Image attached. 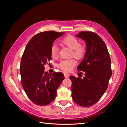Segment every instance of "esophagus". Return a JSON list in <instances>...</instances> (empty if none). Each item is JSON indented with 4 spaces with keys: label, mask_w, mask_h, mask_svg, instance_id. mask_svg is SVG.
<instances>
[{
    "label": "esophagus",
    "mask_w": 127,
    "mask_h": 127,
    "mask_svg": "<svg viewBox=\"0 0 127 127\" xmlns=\"http://www.w3.org/2000/svg\"><path fill=\"white\" fill-rule=\"evenodd\" d=\"M64 77L66 78L69 77V74H67V73H64Z\"/></svg>",
    "instance_id": "esophagus-1"
}]
</instances>
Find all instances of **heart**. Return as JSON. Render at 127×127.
I'll return each mask as SVG.
<instances>
[{"instance_id": "heart-1", "label": "heart", "mask_w": 127, "mask_h": 127, "mask_svg": "<svg viewBox=\"0 0 127 127\" xmlns=\"http://www.w3.org/2000/svg\"><path fill=\"white\" fill-rule=\"evenodd\" d=\"M60 43L70 49V56H72L76 59H81L85 55V49L83 45L79 44V41L74 36L69 35L64 38ZM59 49L56 44H53L51 48V55L53 58H56L58 56ZM76 65L74 59H68L61 61L59 63V67L64 71H70Z\"/></svg>"}]
</instances>
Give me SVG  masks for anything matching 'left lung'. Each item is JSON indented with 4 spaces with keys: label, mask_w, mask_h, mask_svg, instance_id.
I'll return each instance as SVG.
<instances>
[{
    "label": "left lung",
    "mask_w": 127,
    "mask_h": 127,
    "mask_svg": "<svg viewBox=\"0 0 127 127\" xmlns=\"http://www.w3.org/2000/svg\"><path fill=\"white\" fill-rule=\"evenodd\" d=\"M76 36L85 41L86 46L84 59L77 68L85 76L70 77L71 96L78 105L88 107L96 103L107 90L112 75L111 59L104 42L97 34L82 31Z\"/></svg>",
    "instance_id": "8db88e82"
}]
</instances>
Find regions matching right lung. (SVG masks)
Returning <instances> with one entry per match:
<instances>
[{"mask_svg": "<svg viewBox=\"0 0 127 127\" xmlns=\"http://www.w3.org/2000/svg\"><path fill=\"white\" fill-rule=\"evenodd\" d=\"M64 34L53 31L37 34L27 44L22 56V85L29 98L37 105H46L54 100L57 90L64 79L62 72L51 74L44 71V65L52 59L53 42Z\"/></svg>", "mask_w": 127, "mask_h": 127, "instance_id": "add662e5", "label": "right lung"}]
</instances>
